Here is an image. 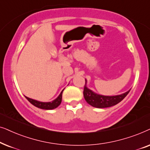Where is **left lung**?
<instances>
[{
  "mask_svg": "<svg viewBox=\"0 0 150 150\" xmlns=\"http://www.w3.org/2000/svg\"><path fill=\"white\" fill-rule=\"evenodd\" d=\"M86 80V79H85ZM130 91V90H129ZM129 91L121 95L115 96H104L94 93L91 90L86 87V80L84 88H83V97L86 102L92 106L103 108L111 107L119 103L126 97Z\"/></svg>",
  "mask_w": 150,
  "mask_h": 150,
  "instance_id": "8db88e82",
  "label": "left lung"
}]
</instances>
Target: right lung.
Here are the masks:
<instances>
[{
    "label": "right lung",
    "instance_id": "right-lung-1",
    "mask_svg": "<svg viewBox=\"0 0 150 150\" xmlns=\"http://www.w3.org/2000/svg\"><path fill=\"white\" fill-rule=\"evenodd\" d=\"M62 92H61V93L59 94V95L57 97L55 100L52 101L51 102H41V101H38L34 99H30L29 97H26V98L28 101H29L31 104L35 105V107L39 108L44 109V110H52L56 108L57 106H59L60 105L62 102Z\"/></svg>",
    "mask_w": 150,
    "mask_h": 150
}]
</instances>
